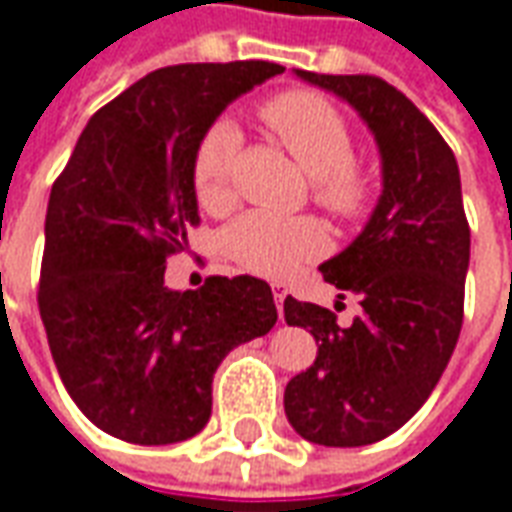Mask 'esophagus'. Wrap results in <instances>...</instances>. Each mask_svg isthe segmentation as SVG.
<instances>
[{"instance_id":"34e87169","label":"esophagus","mask_w":512,"mask_h":512,"mask_svg":"<svg viewBox=\"0 0 512 512\" xmlns=\"http://www.w3.org/2000/svg\"><path fill=\"white\" fill-rule=\"evenodd\" d=\"M271 293H274V301H277L279 318H282V304H285V299H288V288H285V285H279V282H274V285H271Z\"/></svg>"}]
</instances>
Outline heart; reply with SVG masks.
<instances>
[{"mask_svg":"<svg viewBox=\"0 0 512 512\" xmlns=\"http://www.w3.org/2000/svg\"><path fill=\"white\" fill-rule=\"evenodd\" d=\"M263 117L279 142L312 178L315 202L334 216H356L365 208L367 178L351 164L354 139L343 115L315 93H285L263 106ZM241 134L230 120L213 123L194 158V191L202 208L224 211L233 200V161ZM326 238L310 219H288L255 211L227 230V252L263 277H288L315 260Z\"/></svg>","mask_w":512,"mask_h":512,"instance_id":"obj_1","label":"heart"}]
</instances>
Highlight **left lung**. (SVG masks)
<instances>
[{
    "label": "left lung",
    "mask_w": 512,
    "mask_h": 512,
    "mask_svg": "<svg viewBox=\"0 0 512 512\" xmlns=\"http://www.w3.org/2000/svg\"><path fill=\"white\" fill-rule=\"evenodd\" d=\"M354 109L373 134L381 194L370 219L321 274L359 296L340 326L326 307L285 299V321L315 337L318 354L285 386V414L301 439L362 447L403 428L450 362L463 323L469 224L461 172L428 117L376 76L293 71Z\"/></svg>",
    "instance_id": "8db88e82"
}]
</instances>
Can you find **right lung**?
Returning a JSON list of instances; mask_svg holds the SVG:
<instances>
[{"label": "right lung", "mask_w": 512, "mask_h": 512, "mask_svg": "<svg viewBox=\"0 0 512 512\" xmlns=\"http://www.w3.org/2000/svg\"><path fill=\"white\" fill-rule=\"evenodd\" d=\"M282 71L246 60L147 73L90 117L51 186L40 318L68 395L115 439L197 436L224 356L277 323L263 279L208 277L180 293L164 268L200 222L202 139L227 106Z\"/></svg>", "instance_id": "obj_1"}]
</instances>
